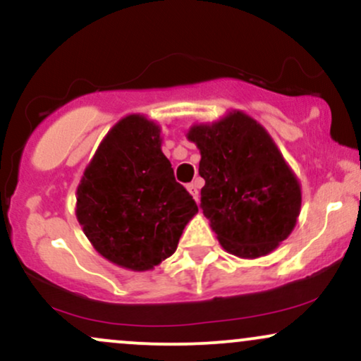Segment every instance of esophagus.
Instances as JSON below:
<instances>
[{"instance_id":"esophagus-1","label":"esophagus","mask_w":361,"mask_h":361,"mask_svg":"<svg viewBox=\"0 0 361 361\" xmlns=\"http://www.w3.org/2000/svg\"><path fill=\"white\" fill-rule=\"evenodd\" d=\"M200 188H201L200 179H196V180L191 182V184L188 185V191L192 194V197H194V200H196V202H200Z\"/></svg>"}]
</instances>
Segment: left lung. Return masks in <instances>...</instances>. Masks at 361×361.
Masks as SVG:
<instances>
[{
	"label": "left lung",
	"mask_w": 361,
	"mask_h": 361,
	"mask_svg": "<svg viewBox=\"0 0 361 361\" xmlns=\"http://www.w3.org/2000/svg\"><path fill=\"white\" fill-rule=\"evenodd\" d=\"M188 140L201 153V208L221 247L244 259L273 252L297 225L302 188L269 133L233 111L194 124Z\"/></svg>",
	"instance_id": "left-lung-1"
}]
</instances>
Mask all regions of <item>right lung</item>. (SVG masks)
Segmentation results:
<instances>
[{
  "instance_id": "add662e5",
  "label": "right lung",
  "mask_w": 361,
  "mask_h": 361,
  "mask_svg": "<svg viewBox=\"0 0 361 361\" xmlns=\"http://www.w3.org/2000/svg\"><path fill=\"white\" fill-rule=\"evenodd\" d=\"M160 126L129 114L105 135L76 189V218L93 249L124 269L148 271L176 252L197 213L161 152Z\"/></svg>"
}]
</instances>
